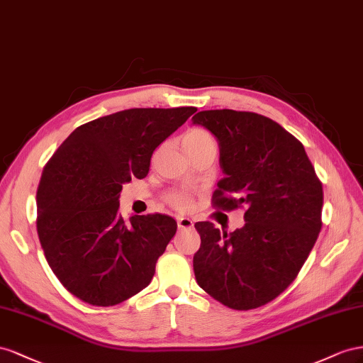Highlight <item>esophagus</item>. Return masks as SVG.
<instances>
[{
	"label": "esophagus",
	"instance_id": "obj_1",
	"mask_svg": "<svg viewBox=\"0 0 363 363\" xmlns=\"http://www.w3.org/2000/svg\"><path fill=\"white\" fill-rule=\"evenodd\" d=\"M193 226V220L189 219V217H179L178 219V228L182 231V230H190V228Z\"/></svg>",
	"mask_w": 363,
	"mask_h": 363
}]
</instances>
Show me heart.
<instances>
[{"label": "heart", "mask_w": 363, "mask_h": 363, "mask_svg": "<svg viewBox=\"0 0 363 363\" xmlns=\"http://www.w3.org/2000/svg\"><path fill=\"white\" fill-rule=\"evenodd\" d=\"M182 146L185 150H191V149H198L203 146H216V144L208 132L199 128H194L187 130L182 135ZM167 202L173 206V208L179 211H189L193 206L191 196L184 190H174L169 193Z\"/></svg>", "instance_id": "obj_1"}]
</instances>
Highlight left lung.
I'll use <instances>...</instances> for the list:
<instances>
[{"label": "left lung", "instance_id": "8db88e82", "mask_svg": "<svg viewBox=\"0 0 363 363\" xmlns=\"http://www.w3.org/2000/svg\"><path fill=\"white\" fill-rule=\"evenodd\" d=\"M191 121L219 143L225 176L214 205L247 208L243 228L230 234L211 222L194 223L196 281L230 308L264 306L286 291L312 251L323 226V184L303 144L271 118L214 109Z\"/></svg>", "mask_w": 363, "mask_h": 363}]
</instances>
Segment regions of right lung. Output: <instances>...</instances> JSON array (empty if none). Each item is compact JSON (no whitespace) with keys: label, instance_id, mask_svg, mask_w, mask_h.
<instances>
[{"label":"right lung","instance_id":"obj_1","mask_svg":"<svg viewBox=\"0 0 363 363\" xmlns=\"http://www.w3.org/2000/svg\"><path fill=\"white\" fill-rule=\"evenodd\" d=\"M193 106L135 108L82 124L44 167L36 193L38 235L51 271L92 306H116L147 287L176 234L165 214H120V193L146 178L153 150Z\"/></svg>","mask_w":363,"mask_h":363}]
</instances>
